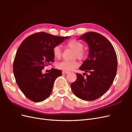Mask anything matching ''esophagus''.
Here are the masks:
<instances>
[{
  "label": "esophagus",
  "mask_w": 132,
  "mask_h": 132,
  "mask_svg": "<svg viewBox=\"0 0 132 132\" xmlns=\"http://www.w3.org/2000/svg\"><path fill=\"white\" fill-rule=\"evenodd\" d=\"M68 73H69V72H68V71H62V74H68Z\"/></svg>",
  "instance_id": "1"
}]
</instances>
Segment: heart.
<instances>
[{
    "label": "heart",
    "instance_id": "heart-1",
    "mask_svg": "<svg viewBox=\"0 0 132 132\" xmlns=\"http://www.w3.org/2000/svg\"><path fill=\"white\" fill-rule=\"evenodd\" d=\"M67 46L74 51L73 57V58H77L79 59H82L85 58L86 53L85 51H84L82 50L84 45L81 42L75 39H71L67 43ZM53 53L55 58H59L61 57L62 54L61 46H55L53 48ZM78 67L79 63L75 60H73L71 61H64L57 64V67L58 68L64 71L73 70L77 68Z\"/></svg>",
    "mask_w": 132,
    "mask_h": 132
}]
</instances>
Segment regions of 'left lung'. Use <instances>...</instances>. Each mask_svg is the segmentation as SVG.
I'll return each instance as SVG.
<instances>
[{"label":"left lung","instance_id":"8db88e82","mask_svg":"<svg viewBox=\"0 0 132 132\" xmlns=\"http://www.w3.org/2000/svg\"><path fill=\"white\" fill-rule=\"evenodd\" d=\"M89 46V57L79 68L89 73L84 78L77 73V80L70 85L74 95L85 101H94L109 89L116 75L117 57L113 46L103 35L89 32L79 37ZM84 75V74H83Z\"/></svg>","mask_w":132,"mask_h":132}]
</instances>
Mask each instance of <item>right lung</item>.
Returning a JSON list of instances; mask_svg holds the SVG:
<instances>
[{
  "label": "right lung",
  "instance_id": "add662e5",
  "mask_svg": "<svg viewBox=\"0 0 132 132\" xmlns=\"http://www.w3.org/2000/svg\"><path fill=\"white\" fill-rule=\"evenodd\" d=\"M69 37L38 32L28 36L19 46L13 64L14 74L20 89L32 101L41 102L50 96L62 70L52 68L45 74L42 70L54 62L53 47Z\"/></svg>",
  "mask_w": 132,
  "mask_h": 132
}]
</instances>
